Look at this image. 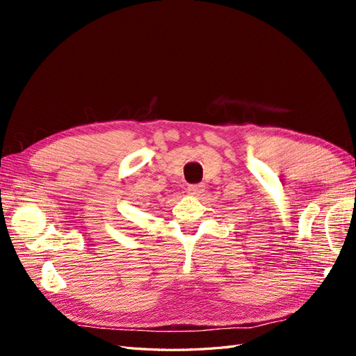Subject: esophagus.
Returning <instances> with one entry per match:
<instances>
[{
    "label": "esophagus",
    "mask_w": 356,
    "mask_h": 356,
    "mask_svg": "<svg viewBox=\"0 0 356 356\" xmlns=\"http://www.w3.org/2000/svg\"><path fill=\"white\" fill-rule=\"evenodd\" d=\"M187 191H188V195H190V196L199 197V196H202L203 193H204V186H203V184H195V186H188Z\"/></svg>",
    "instance_id": "esophagus-1"
}]
</instances>
